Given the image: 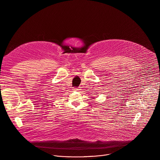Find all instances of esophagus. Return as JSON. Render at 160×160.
I'll use <instances>...</instances> for the list:
<instances>
[{
  "label": "esophagus",
  "mask_w": 160,
  "mask_h": 160,
  "mask_svg": "<svg viewBox=\"0 0 160 160\" xmlns=\"http://www.w3.org/2000/svg\"><path fill=\"white\" fill-rule=\"evenodd\" d=\"M73 90H80V89H79V88H76V87H74V88H73Z\"/></svg>",
  "instance_id": "1"
}]
</instances>
